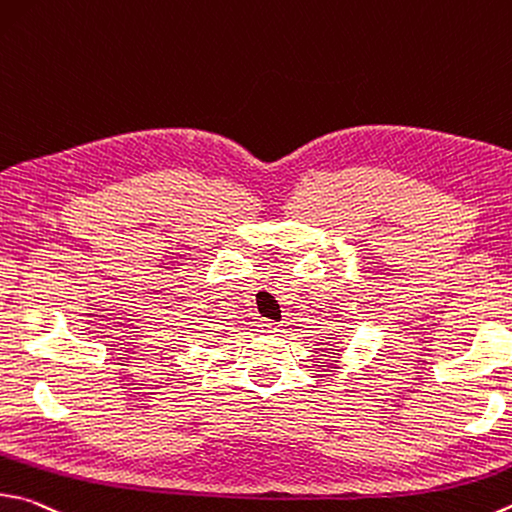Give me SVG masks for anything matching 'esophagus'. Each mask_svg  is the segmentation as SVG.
I'll return each mask as SVG.
<instances>
[{
	"label": "esophagus",
	"mask_w": 512,
	"mask_h": 512,
	"mask_svg": "<svg viewBox=\"0 0 512 512\" xmlns=\"http://www.w3.org/2000/svg\"><path fill=\"white\" fill-rule=\"evenodd\" d=\"M282 322H273V320H262V331L264 333H282Z\"/></svg>",
	"instance_id": "1"
}]
</instances>
